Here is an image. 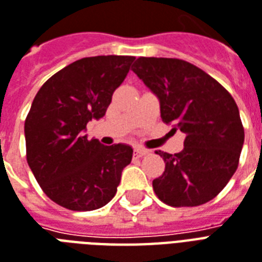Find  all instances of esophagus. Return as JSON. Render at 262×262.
<instances>
[{
	"mask_svg": "<svg viewBox=\"0 0 262 262\" xmlns=\"http://www.w3.org/2000/svg\"><path fill=\"white\" fill-rule=\"evenodd\" d=\"M147 154H148V151H147V149L135 148V151H133V157L141 158V157H144V155H147Z\"/></svg>",
	"mask_w": 262,
	"mask_h": 262,
	"instance_id": "obj_1",
	"label": "esophagus"
}]
</instances>
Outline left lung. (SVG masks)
I'll use <instances>...</instances> for the list:
<instances>
[{
  "label": "left lung",
  "instance_id": "left-lung-1",
  "mask_svg": "<svg viewBox=\"0 0 262 262\" xmlns=\"http://www.w3.org/2000/svg\"><path fill=\"white\" fill-rule=\"evenodd\" d=\"M132 70L159 99L163 122L185 133L181 152L157 151L165 161V171L152 181L157 196L173 207L209 202L239 165L245 129L235 100L185 60L139 57Z\"/></svg>",
  "mask_w": 262,
  "mask_h": 262
}]
</instances>
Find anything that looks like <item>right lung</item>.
Masks as SVG:
<instances>
[{"label":"right lung","instance_id":"add662e5","mask_svg":"<svg viewBox=\"0 0 262 262\" xmlns=\"http://www.w3.org/2000/svg\"><path fill=\"white\" fill-rule=\"evenodd\" d=\"M135 56H93L52 75L33 100L25 122L26 157L52 201L69 210H96L113 199L130 145L88 140L86 125L104 117Z\"/></svg>","mask_w":262,"mask_h":262}]
</instances>
